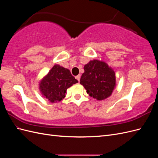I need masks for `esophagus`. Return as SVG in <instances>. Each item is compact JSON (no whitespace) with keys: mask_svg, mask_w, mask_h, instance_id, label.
<instances>
[{"mask_svg":"<svg viewBox=\"0 0 158 158\" xmlns=\"http://www.w3.org/2000/svg\"><path fill=\"white\" fill-rule=\"evenodd\" d=\"M76 78L77 79V80L78 81V82H80V75L79 74V75H78V76H76Z\"/></svg>","mask_w":158,"mask_h":158,"instance_id":"esophagus-1","label":"esophagus"}]
</instances>
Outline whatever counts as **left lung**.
<instances>
[{"label": "left lung", "instance_id": "left-lung-1", "mask_svg": "<svg viewBox=\"0 0 158 158\" xmlns=\"http://www.w3.org/2000/svg\"><path fill=\"white\" fill-rule=\"evenodd\" d=\"M84 73L80 78L89 96L99 101L111 96L116 86L115 73L104 61L90 60L84 65Z\"/></svg>", "mask_w": 158, "mask_h": 158}]
</instances>
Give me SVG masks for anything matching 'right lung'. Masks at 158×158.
Masks as SVG:
<instances>
[{
  "mask_svg": "<svg viewBox=\"0 0 158 158\" xmlns=\"http://www.w3.org/2000/svg\"><path fill=\"white\" fill-rule=\"evenodd\" d=\"M78 81L69 69L55 64L39 84L40 92L51 103L60 102L66 96V90Z\"/></svg>",
  "mask_w": 158,
  "mask_h": 158,
  "instance_id": "add662e5",
  "label": "right lung"
}]
</instances>
